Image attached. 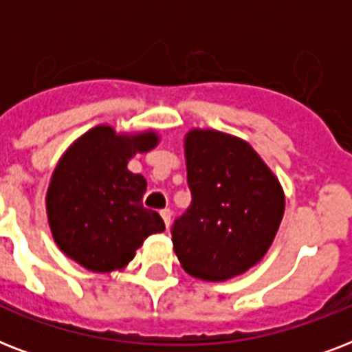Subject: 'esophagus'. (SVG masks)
Masks as SVG:
<instances>
[{
    "instance_id": "esophagus-1",
    "label": "esophagus",
    "mask_w": 352,
    "mask_h": 352,
    "mask_svg": "<svg viewBox=\"0 0 352 352\" xmlns=\"http://www.w3.org/2000/svg\"><path fill=\"white\" fill-rule=\"evenodd\" d=\"M160 217H162V221H164L166 228H170V225H171V212H170V210H162V212H160Z\"/></svg>"
}]
</instances>
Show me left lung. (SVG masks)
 <instances>
[{"label":"left lung","instance_id":"8db88e82","mask_svg":"<svg viewBox=\"0 0 352 352\" xmlns=\"http://www.w3.org/2000/svg\"><path fill=\"white\" fill-rule=\"evenodd\" d=\"M192 204L171 230L173 250L190 276L225 281L261 261L285 214L278 177L250 144L217 129L184 137Z\"/></svg>","mask_w":352,"mask_h":352}]
</instances>
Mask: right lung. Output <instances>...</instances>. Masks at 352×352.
I'll return each mask as SVG.
<instances>
[{
  "label": "right lung",
  "mask_w": 352,
  "mask_h": 352,
  "mask_svg": "<svg viewBox=\"0 0 352 352\" xmlns=\"http://www.w3.org/2000/svg\"><path fill=\"white\" fill-rule=\"evenodd\" d=\"M159 133H117L100 124L60 157L47 188L45 208L58 248L91 272L124 270L144 239L164 232V221L142 206L148 182L127 170L137 153L157 148Z\"/></svg>",
  "instance_id": "add662e5"
}]
</instances>
